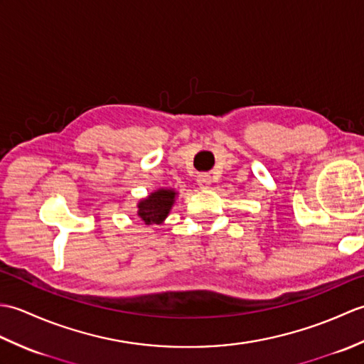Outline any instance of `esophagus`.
I'll use <instances>...</instances> for the list:
<instances>
[{"instance_id":"1","label":"esophagus","mask_w":364,"mask_h":364,"mask_svg":"<svg viewBox=\"0 0 364 364\" xmlns=\"http://www.w3.org/2000/svg\"><path fill=\"white\" fill-rule=\"evenodd\" d=\"M197 183H198V188L200 189H208V188H210V184H211V176L208 175V173L198 175Z\"/></svg>"}]
</instances>
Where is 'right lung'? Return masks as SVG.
Here are the masks:
<instances>
[{"label":"right lung","instance_id":"obj_1","mask_svg":"<svg viewBox=\"0 0 364 364\" xmlns=\"http://www.w3.org/2000/svg\"><path fill=\"white\" fill-rule=\"evenodd\" d=\"M178 192L172 188H161L153 191L150 196L139 200L137 215L144 225H161L167 219L170 210L175 205Z\"/></svg>","mask_w":364,"mask_h":364}]
</instances>
